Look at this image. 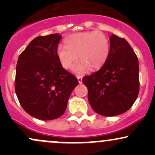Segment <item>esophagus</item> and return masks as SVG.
I'll return each mask as SVG.
<instances>
[{
    "mask_svg": "<svg viewBox=\"0 0 155 155\" xmlns=\"http://www.w3.org/2000/svg\"><path fill=\"white\" fill-rule=\"evenodd\" d=\"M77 79H78V81H79V84L82 83V76H77Z\"/></svg>",
    "mask_w": 155,
    "mask_h": 155,
    "instance_id": "obj_1",
    "label": "esophagus"
}]
</instances>
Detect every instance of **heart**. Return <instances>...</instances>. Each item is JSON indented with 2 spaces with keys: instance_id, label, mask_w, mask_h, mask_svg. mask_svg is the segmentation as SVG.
Wrapping results in <instances>:
<instances>
[{
  "instance_id": "1",
  "label": "heart",
  "mask_w": 155,
  "mask_h": 155,
  "mask_svg": "<svg viewBox=\"0 0 155 155\" xmlns=\"http://www.w3.org/2000/svg\"><path fill=\"white\" fill-rule=\"evenodd\" d=\"M65 46L57 48V56L64 68H69L77 59L81 60L73 68L76 74L88 70H97L104 65L110 53V41L101 31L80 32L71 34L64 40Z\"/></svg>"
}]
</instances>
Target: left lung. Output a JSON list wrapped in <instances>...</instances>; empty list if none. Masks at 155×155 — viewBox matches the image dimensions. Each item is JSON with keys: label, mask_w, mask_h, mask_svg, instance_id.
<instances>
[{"label": "left lung", "mask_w": 155, "mask_h": 155, "mask_svg": "<svg viewBox=\"0 0 155 155\" xmlns=\"http://www.w3.org/2000/svg\"><path fill=\"white\" fill-rule=\"evenodd\" d=\"M109 40L110 53L106 63L97 72L82 79L92 109L105 117L127 111L139 92L136 54L124 38L112 34Z\"/></svg>", "instance_id": "left-lung-1"}]
</instances>
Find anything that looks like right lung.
<instances>
[{
	"instance_id": "1",
	"label": "right lung",
	"mask_w": 155,
	"mask_h": 155,
	"mask_svg": "<svg viewBox=\"0 0 155 155\" xmlns=\"http://www.w3.org/2000/svg\"><path fill=\"white\" fill-rule=\"evenodd\" d=\"M59 33L38 36L19 56L15 92L23 109L32 117L51 120L63 114L79 84L63 68L57 56Z\"/></svg>"
}]
</instances>
